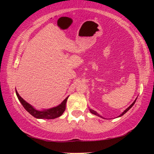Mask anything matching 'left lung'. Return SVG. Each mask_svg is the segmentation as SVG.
Segmentation results:
<instances>
[{
  "label": "left lung",
  "instance_id": "1",
  "mask_svg": "<svg viewBox=\"0 0 154 154\" xmlns=\"http://www.w3.org/2000/svg\"><path fill=\"white\" fill-rule=\"evenodd\" d=\"M136 100H137V99H136ZM136 100H135L134 101V102H133V103H132V105H130V106H129V107H128L126 109V110H125L124 112H123V113H122L121 115H120V116H119V117H121V116H123V115H124L125 113H126V112L128 111L129 110V109H130V108H131L132 107V106H133L134 105V104L135 103V102H136ZM90 112H91V113H93V114H94V115H96V116H100V117H101L100 116V115H98L97 113H96V112L95 111H94V110H92V109H90ZM101 118H102V117H101Z\"/></svg>",
  "mask_w": 154,
  "mask_h": 154
}]
</instances>
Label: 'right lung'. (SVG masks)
<instances>
[{
    "mask_svg": "<svg viewBox=\"0 0 154 154\" xmlns=\"http://www.w3.org/2000/svg\"><path fill=\"white\" fill-rule=\"evenodd\" d=\"M15 92H16V95L17 96L18 99L20 101V103L24 106V109L26 110L28 113L32 115V116L35 117L36 118L38 119H54L56 118H58L60 116H62V113H64L66 109V103L68 97H66L64 100L62 101L61 104H60L58 106H56V107L51 108L48 109V110H44L42 111H37L35 109H34L30 104H28L27 102L23 99L17 93V90H15Z\"/></svg>",
    "mask_w": 154,
    "mask_h": 154,
    "instance_id": "add662e5",
    "label": "right lung"
}]
</instances>
